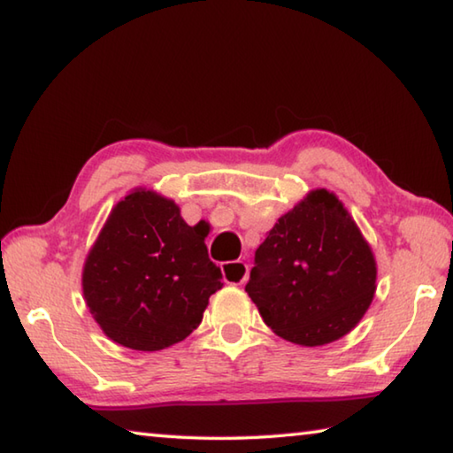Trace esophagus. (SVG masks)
I'll return each mask as SVG.
<instances>
[{
    "mask_svg": "<svg viewBox=\"0 0 453 453\" xmlns=\"http://www.w3.org/2000/svg\"><path fill=\"white\" fill-rule=\"evenodd\" d=\"M221 273H224L226 283H234V286H242V283L248 280L250 267L243 262H226L221 265Z\"/></svg>",
    "mask_w": 453,
    "mask_h": 453,
    "instance_id": "esophagus-1",
    "label": "esophagus"
}]
</instances>
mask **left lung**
<instances>
[{"mask_svg":"<svg viewBox=\"0 0 453 453\" xmlns=\"http://www.w3.org/2000/svg\"><path fill=\"white\" fill-rule=\"evenodd\" d=\"M245 291L283 340L324 346L370 308L375 259L340 199L316 189L256 250Z\"/></svg>","mask_w":453,"mask_h":453,"instance_id":"8db88e82","label":"left lung"}]
</instances>
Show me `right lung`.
Listing matches in <instances>:
<instances>
[{"instance_id": "add662e5", "label": "right lung", "mask_w": 453, "mask_h": 453, "mask_svg": "<svg viewBox=\"0 0 453 453\" xmlns=\"http://www.w3.org/2000/svg\"><path fill=\"white\" fill-rule=\"evenodd\" d=\"M205 234L172 199L137 189L113 208L83 267V296L119 346L157 351L194 332L224 288Z\"/></svg>"}]
</instances>
